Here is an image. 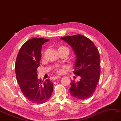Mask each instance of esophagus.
Returning a JSON list of instances; mask_svg holds the SVG:
<instances>
[{
  "label": "esophagus",
  "instance_id": "34e87169",
  "mask_svg": "<svg viewBox=\"0 0 121 121\" xmlns=\"http://www.w3.org/2000/svg\"><path fill=\"white\" fill-rule=\"evenodd\" d=\"M61 78V77L60 76H55V77H54V79H58V78Z\"/></svg>",
  "mask_w": 121,
  "mask_h": 121
}]
</instances>
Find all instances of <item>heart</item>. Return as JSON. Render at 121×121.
<instances>
[{"mask_svg": "<svg viewBox=\"0 0 121 121\" xmlns=\"http://www.w3.org/2000/svg\"><path fill=\"white\" fill-rule=\"evenodd\" d=\"M59 48H66V47H64V46H62V47H60ZM63 72V70L60 68H57V69H56V72H57L58 74H61Z\"/></svg>", "mask_w": 121, "mask_h": 121, "instance_id": "1", "label": "heart"}]
</instances>
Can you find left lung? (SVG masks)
<instances>
[{"label":"left lung","instance_id":"1","mask_svg":"<svg viewBox=\"0 0 121 121\" xmlns=\"http://www.w3.org/2000/svg\"><path fill=\"white\" fill-rule=\"evenodd\" d=\"M71 46L76 55L75 75L80 81L71 80L70 94L76 99H85L92 96L99 82L100 73L99 50L91 40L81 35L61 38Z\"/></svg>","mask_w":121,"mask_h":121}]
</instances>
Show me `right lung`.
<instances>
[{"label":"right lung","mask_w":121,"mask_h":121,"mask_svg":"<svg viewBox=\"0 0 121 121\" xmlns=\"http://www.w3.org/2000/svg\"><path fill=\"white\" fill-rule=\"evenodd\" d=\"M47 39L35 38L22 45L17 56L15 73L22 94L32 103L41 104L48 100L52 93L53 83L49 79H38L36 73L40 65L42 45Z\"/></svg>","instance_id":"obj_1"}]
</instances>
